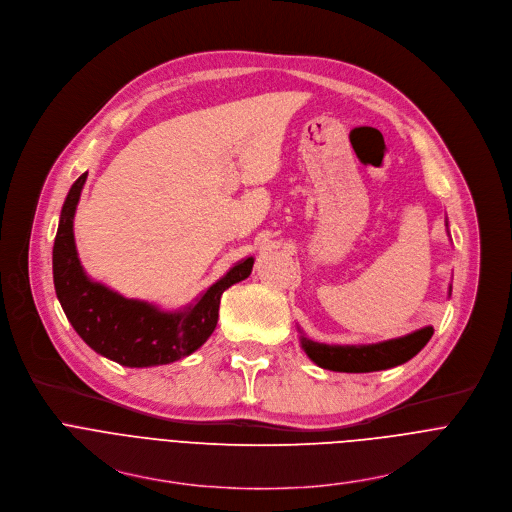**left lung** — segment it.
Wrapping results in <instances>:
<instances>
[{"instance_id":"obj_1","label":"left lung","mask_w":512,"mask_h":512,"mask_svg":"<svg viewBox=\"0 0 512 512\" xmlns=\"http://www.w3.org/2000/svg\"><path fill=\"white\" fill-rule=\"evenodd\" d=\"M451 293V287H449ZM301 331V329H299ZM433 327L427 325L409 335L386 339L368 346H329L319 344L301 333L305 354L321 368L333 372H378L401 366L417 356L431 339Z\"/></svg>"}]
</instances>
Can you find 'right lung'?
Returning <instances> with one entry per match:
<instances>
[{
  "mask_svg": "<svg viewBox=\"0 0 512 512\" xmlns=\"http://www.w3.org/2000/svg\"><path fill=\"white\" fill-rule=\"evenodd\" d=\"M85 181L87 173L73 183L65 199L52 248L54 291L67 319L91 350L128 368L170 364L193 354L217 325L223 291L250 276L254 258L240 260L179 311H164L146 301L126 299L91 280L81 266L73 219Z\"/></svg>",
  "mask_w": 512,
  "mask_h": 512,
  "instance_id": "obj_1",
  "label": "right lung"
}]
</instances>
